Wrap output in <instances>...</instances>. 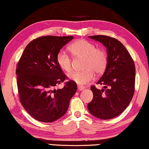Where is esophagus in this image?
<instances>
[{
    "mask_svg": "<svg viewBox=\"0 0 149 149\" xmlns=\"http://www.w3.org/2000/svg\"><path fill=\"white\" fill-rule=\"evenodd\" d=\"M84 88H85V87L82 86H77V90H78L79 91H83V90Z\"/></svg>",
    "mask_w": 149,
    "mask_h": 149,
    "instance_id": "obj_1",
    "label": "esophagus"
}]
</instances>
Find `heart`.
<instances>
[{
	"label": "heart",
	"mask_w": 149,
	"mask_h": 149,
	"mask_svg": "<svg viewBox=\"0 0 149 149\" xmlns=\"http://www.w3.org/2000/svg\"><path fill=\"white\" fill-rule=\"evenodd\" d=\"M70 49L75 57L84 58L82 72H74L69 74L68 77L79 85L87 84L93 80L94 72L101 74L107 65V54L104 50L96 49L95 45L85 40L74 42ZM56 63L63 70L70 72L72 70V58L65 51H60L56 55Z\"/></svg>",
	"instance_id": "b5f03b06"
}]
</instances>
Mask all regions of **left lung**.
I'll return each instance as SVG.
<instances>
[{"label":"left lung","mask_w":149,"mask_h":149,"mask_svg":"<svg viewBox=\"0 0 149 149\" xmlns=\"http://www.w3.org/2000/svg\"><path fill=\"white\" fill-rule=\"evenodd\" d=\"M102 43L107 49V65L97 84L91 86L93 99L88 104L91 113L97 118L110 119L120 115L132 99L134 93V63L123 44L113 38L98 35L88 36Z\"/></svg>","instance_id":"obj_1"}]
</instances>
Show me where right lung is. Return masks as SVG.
I'll return each instance as SVG.
<instances>
[{"label":"right lung","mask_w":149,"mask_h":149,"mask_svg":"<svg viewBox=\"0 0 149 149\" xmlns=\"http://www.w3.org/2000/svg\"><path fill=\"white\" fill-rule=\"evenodd\" d=\"M74 36H47L27 45L17 65L20 102L26 111L42 122H53L66 113L77 91L74 81L54 88L67 76L56 63V55Z\"/></svg>","instance_id":"right-lung-1"}]
</instances>
